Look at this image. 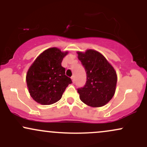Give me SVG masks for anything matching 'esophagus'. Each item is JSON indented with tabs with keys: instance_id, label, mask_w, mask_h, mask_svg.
Masks as SVG:
<instances>
[{
	"instance_id": "esophagus-1",
	"label": "esophagus",
	"mask_w": 147,
	"mask_h": 147,
	"mask_svg": "<svg viewBox=\"0 0 147 147\" xmlns=\"http://www.w3.org/2000/svg\"><path fill=\"white\" fill-rule=\"evenodd\" d=\"M71 79H72V83H75V77H74V76H72V77H71Z\"/></svg>"
}]
</instances>
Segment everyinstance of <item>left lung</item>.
I'll return each mask as SVG.
<instances>
[{"label":"left lung","instance_id":"left-lung-1","mask_svg":"<svg viewBox=\"0 0 147 147\" xmlns=\"http://www.w3.org/2000/svg\"><path fill=\"white\" fill-rule=\"evenodd\" d=\"M77 54L87 75L86 85L77 89L79 98L91 107L106 105L115 92L116 71L104 55L95 50L89 49Z\"/></svg>","mask_w":147,"mask_h":147}]
</instances>
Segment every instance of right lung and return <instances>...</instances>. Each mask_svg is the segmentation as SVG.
Here are the masks:
<instances>
[{
  "mask_svg": "<svg viewBox=\"0 0 147 147\" xmlns=\"http://www.w3.org/2000/svg\"><path fill=\"white\" fill-rule=\"evenodd\" d=\"M68 52L50 48L40 54L30 65L26 75V82L30 96L42 105L58 102L72 81L65 75L61 66L63 57Z\"/></svg>",
  "mask_w": 147,
  "mask_h": 147,
  "instance_id": "1",
  "label": "right lung"
}]
</instances>
